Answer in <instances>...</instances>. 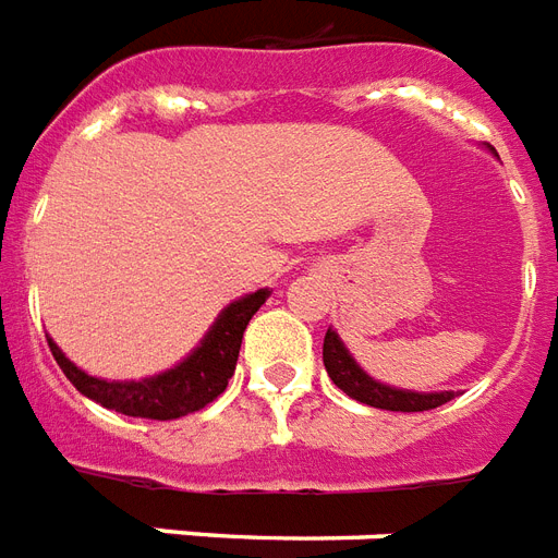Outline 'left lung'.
Returning a JSON list of instances; mask_svg holds the SVG:
<instances>
[{
  "label": "left lung",
  "mask_w": 558,
  "mask_h": 558,
  "mask_svg": "<svg viewBox=\"0 0 558 558\" xmlns=\"http://www.w3.org/2000/svg\"><path fill=\"white\" fill-rule=\"evenodd\" d=\"M323 363L328 377L333 380L337 389H342L349 398L360 400L374 409H389V412H429L438 405L449 403L456 398V391H440V395H417V391H403L383 386V383L372 380L360 365L351 360L345 345L333 331L325 333L323 342Z\"/></svg>",
  "instance_id": "obj_1"
}]
</instances>
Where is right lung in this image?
Wrapping results in <instances>:
<instances>
[{
  "instance_id": "obj_1",
  "label": "right lung",
  "mask_w": 558,
  "mask_h": 558,
  "mask_svg": "<svg viewBox=\"0 0 558 558\" xmlns=\"http://www.w3.org/2000/svg\"><path fill=\"white\" fill-rule=\"evenodd\" d=\"M267 296H270V291H256L225 307L202 345L186 356L184 363L158 374V377H146V380L137 383H109L88 377L71 360H65V354L51 340H48V349H51L62 374L74 383V389L86 395L88 400H95L106 409H114L120 414H129V417L175 421V417L204 409L227 389V383L235 372L244 328L258 307L265 305Z\"/></svg>"
}]
</instances>
